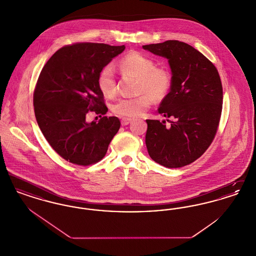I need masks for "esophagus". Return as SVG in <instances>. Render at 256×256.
<instances>
[{
	"label": "esophagus",
	"mask_w": 256,
	"mask_h": 256,
	"mask_svg": "<svg viewBox=\"0 0 256 256\" xmlns=\"http://www.w3.org/2000/svg\"><path fill=\"white\" fill-rule=\"evenodd\" d=\"M132 119L130 118H122V120H121V124H122V126H128V124H130L132 122Z\"/></svg>",
	"instance_id": "1"
}]
</instances>
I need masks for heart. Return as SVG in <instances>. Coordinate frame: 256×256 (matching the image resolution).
Masks as SVG:
<instances>
[{
    "mask_svg": "<svg viewBox=\"0 0 256 256\" xmlns=\"http://www.w3.org/2000/svg\"><path fill=\"white\" fill-rule=\"evenodd\" d=\"M122 72H128L138 76V91L148 90L134 98H121L112 106V110L124 118L141 116L152 104L154 98H162L170 86L169 73L162 68H156L152 58L137 52H132L118 62ZM98 86L106 97H113L116 93V78L111 65L104 66L98 76ZM154 97L152 98L151 95Z\"/></svg>",
    "mask_w": 256,
    "mask_h": 256,
    "instance_id": "1",
    "label": "heart"
}]
</instances>
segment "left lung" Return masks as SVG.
<instances>
[{
  "label": "left lung",
  "mask_w": 256,
  "mask_h": 256,
  "mask_svg": "<svg viewBox=\"0 0 256 256\" xmlns=\"http://www.w3.org/2000/svg\"><path fill=\"white\" fill-rule=\"evenodd\" d=\"M143 49L167 58L172 72L170 92L158 108L166 120H146L148 152L164 167L180 168L200 158L217 132L222 108L219 73L202 52L184 42L168 40ZM166 120L170 124L166 125Z\"/></svg>",
  "instance_id": "8db88e82"
}]
</instances>
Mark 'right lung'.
<instances>
[{"instance_id":"1","label":"right lung","mask_w":256,"mask_h":256,"mask_svg":"<svg viewBox=\"0 0 256 256\" xmlns=\"http://www.w3.org/2000/svg\"><path fill=\"white\" fill-rule=\"evenodd\" d=\"M122 46L76 43L56 52L43 67L34 94L39 128L62 158L76 165L94 164L106 156L121 122L104 116L86 121L89 111L104 115L108 108L98 76Z\"/></svg>"}]
</instances>
